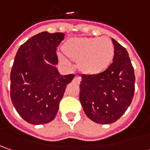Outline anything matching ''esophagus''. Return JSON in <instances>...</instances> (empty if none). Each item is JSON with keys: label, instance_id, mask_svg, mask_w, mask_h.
<instances>
[{"label": "esophagus", "instance_id": "1", "mask_svg": "<svg viewBox=\"0 0 150 150\" xmlns=\"http://www.w3.org/2000/svg\"><path fill=\"white\" fill-rule=\"evenodd\" d=\"M80 80H81V78H80L79 75H75V78H74V81L76 82V83H80Z\"/></svg>", "mask_w": 150, "mask_h": 150}]
</instances>
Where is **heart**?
<instances>
[{
  "instance_id": "obj_1",
  "label": "heart",
  "mask_w": 150,
  "mask_h": 150,
  "mask_svg": "<svg viewBox=\"0 0 150 150\" xmlns=\"http://www.w3.org/2000/svg\"><path fill=\"white\" fill-rule=\"evenodd\" d=\"M63 52L71 59L77 61L79 70L86 75H97L103 72L111 63L114 44L108 37H77L65 42ZM61 60L67 64L65 58Z\"/></svg>"
}]
</instances>
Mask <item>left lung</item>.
<instances>
[{"instance_id":"1","label":"left lung","mask_w":150,"mask_h":150,"mask_svg":"<svg viewBox=\"0 0 150 150\" xmlns=\"http://www.w3.org/2000/svg\"><path fill=\"white\" fill-rule=\"evenodd\" d=\"M113 62L97 75H82L80 101L92 121L108 125L118 120L131 104L135 76L128 51L115 40Z\"/></svg>"}]
</instances>
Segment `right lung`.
<instances>
[{"mask_svg": "<svg viewBox=\"0 0 150 150\" xmlns=\"http://www.w3.org/2000/svg\"><path fill=\"white\" fill-rule=\"evenodd\" d=\"M64 33L37 34L20 46L11 71V99L22 119L31 125L52 121L66 85L75 75H62L56 48Z\"/></svg>", "mask_w": 150, "mask_h": 150, "instance_id": "right-lung-1", "label": "right lung"}]
</instances>
